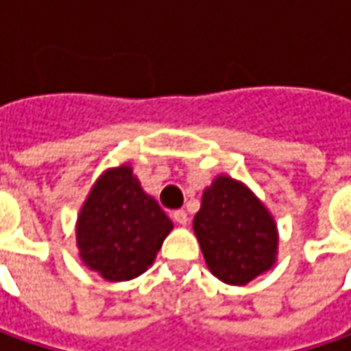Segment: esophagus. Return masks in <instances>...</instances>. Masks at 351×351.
<instances>
[{"label": "esophagus", "mask_w": 351, "mask_h": 351, "mask_svg": "<svg viewBox=\"0 0 351 351\" xmlns=\"http://www.w3.org/2000/svg\"><path fill=\"white\" fill-rule=\"evenodd\" d=\"M173 218L178 226H186L189 223V214L184 212V210H176L175 214H173Z\"/></svg>", "instance_id": "obj_1"}]
</instances>
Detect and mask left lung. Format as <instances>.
I'll list each match as a JSON object with an SVG mask.
<instances>
[{
  "label": "left lung",
  "mask_w": 351,
  "mask_h": 351,
  "mask_svg": "<svg viewBox=\"0 0 351 351\" xmlns=\"http://www.w3.org/2000/svg\"><path fill=\"white\" fill-rule=\"evenodd\" d=\"M206 265L221 282L243 287L271 271L279 255L273 214L241 180L218 175L192 221Z\"/></svg>",
  "instance_id": "left-lung-1"
}]
</instances>
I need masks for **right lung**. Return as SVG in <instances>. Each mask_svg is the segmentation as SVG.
Masks as SVG:
<instances>
[{
	"mask_svg": "<svg viewBox=\"0 0 351 351\" xmlns=\"http://www.w3.org/2000/svg\"><path fill=\"white\" fill-rule=\"evenodd\" d=\"M173 221L123 162L96 178L76 218L78 257L110 282L130 281L155 263Z\"/></svg>",
	"mask_w": 351,
	"mask_h": 351,
	"instance_id": "obj_1",
	"label": "right lung"
}]
</instances>
